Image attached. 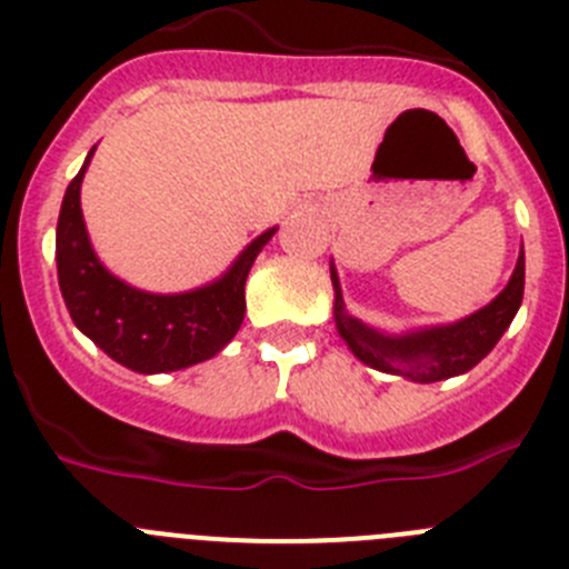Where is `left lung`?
Masks as SVG:
<instances>
[{
    "label": "left lung",
    "mask_w": 569,
    "mask_h": 569,
    "mask_svg": "<svg viewBox=\"0 0 569 569\" xmlns=\"http://www.w3.org/2000/svg\"><path fill=\"white\" fill-rule=\"evenodd\" d=\"M330 276H333L336 288V328L347 347L376 370L430 385V381L450 379V376L472 370L510 328L512 316L519 313L521 296H525V250L519 253V264L512 270L510 284L487 308L456 321V325L407 336H385L361 325L353 316H347L336 270H330Z\"/></svg>",
    "instance_id": "8db88e82"
}]
</instances>
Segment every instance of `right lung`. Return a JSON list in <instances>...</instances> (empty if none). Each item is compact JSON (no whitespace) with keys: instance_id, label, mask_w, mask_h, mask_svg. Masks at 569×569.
<instances>
[{"instance_id":"obj_1","label":"right lung","mask_w":569,"mask_h":569,"mask_svg":"<svg viewBox=\"0 0 569 569\" xmlns=\"http://www.w3.org/2000/svg\"><path fill=\"white\" fill-rule=\"evenodd\" d=\"M93 153V150H90ZM90 156L64 190L57 224V270L70 319L97 347L136 373H168L216 356L244 321V281L276 233H261L208 288L159 296L130 288L99 264L84 230L79 188Z\"/></svg>"}]
</instances>
